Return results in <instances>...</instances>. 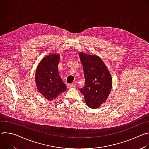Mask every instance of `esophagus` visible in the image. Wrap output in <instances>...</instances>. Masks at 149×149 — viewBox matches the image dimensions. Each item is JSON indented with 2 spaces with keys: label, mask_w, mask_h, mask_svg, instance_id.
I'll list each match as a JSON object with an SVG mask.
<instances>
[{
  "label": "esophagus",
  "mask_w": 149,
  "mask_h": 149,
  "mask_svg": "<svg viewBox=\"0 0 149 149\" xmlns=\"http://www.w3.org/2000/svg\"><path fill=\"white\" fill-rule=\"evenodd\" d=\"M67 88H74L75 86V84L73 83V84H68L67 85Z\"/></svg>",
  "instance_id": "34e87169"
}]
</instances>
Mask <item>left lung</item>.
I'll use <instances>...</instances> for the list:
<instances>
[{"label":"left lung","mask_w":149,"mask_h":149,"mask_svg":"<svg viewBox=\"0 0 149 149\" xmlns=\"http://www.w3.org/2000/svg\"><path fill=\"white\" fill-rule=\"evenodd\" d=\"M85 86L80 88L87 105L97 109L107 99L112 88V78L102 59L97 55L79 53Z\"/></svg>","instance_id":"left-lung-1"}]
</instances>
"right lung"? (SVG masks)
<instances>
[{"label": "right lung", "instance_id": "add662e5", "mask_svg": "<svg viewBox=\"0 0 149 149\" xmlns=\"http://www.w3.org/2000/svg\"><path fill=\"white\" fill-rule=\"evenodd\" d=\"M59 55H49L42 59L35 73V81L39 92L47 100L56 98L67 89L59 75Z\"/></svg>", "mask_w": 149, "mask_h": 149}]
</instances>
